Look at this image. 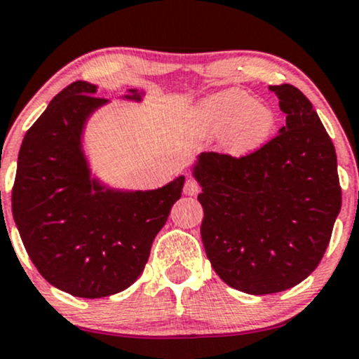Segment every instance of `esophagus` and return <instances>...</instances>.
<instances>
[{"instance_id":"1","label":"esophagus","mask_w":359,"mask_h":359,"mask_svg":"<svg viewBox=\"0 0 359 359\" xmlns=\"http://www.w3.org/2000/svg\"><path fill=\"white\" fill-rule=\"evenodd\" d=\"M184 192H185V196H197V194L201 192V185H198L197 180L187 179V182H185V187H184Z\"/></svg>"}]
</instances>
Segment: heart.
I'll use <instances>...</instances> for the list:
<instances>
[{
	"label": "heart",
	"instance_id": "1",
	"mask_svg": "<svg viewBox=\"0 0 359 359\" xmlns=\"http://www.w3.org/2000/svg\"><path fill=\"white\" fill-rule=\"evenodd\" d=\"M197 120L210 133H222L236 154H248L264 145L276 128L274 110L256 102L239 88H227L204 98L196 110Z\"/></svg>",
	"mask_w": 359,
	"mask_h": 359
}]
</instances>
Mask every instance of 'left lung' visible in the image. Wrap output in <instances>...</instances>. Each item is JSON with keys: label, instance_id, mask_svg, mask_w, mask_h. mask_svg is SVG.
Returning a JSON list of instances; mask_svg holds the SVG:
<instances>
[{"label": "left lung", "instance_id": "obj_1", "mask_svg": "<svg viewBox=\"0 0 359 359\" xmlns=\"http://www.w3.org/2000/svg\"><path fill=\"white\" fill-rule=\"evenodd\" d=\"M269 90L286 114L279 135L241 158L204 152L192 167L207 257L227 286L256 296L316 269L341 210L336 150L313 105L292 85Z\"/></svg>", "mask_w": 359, "mask_h": 359}]
</instances>
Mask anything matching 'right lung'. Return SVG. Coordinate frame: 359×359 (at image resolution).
I'll return each mask as SVG.
<instances>
[{
  "instance_id": "add662e5",
  "label": "right lung",
  "mask_w": 359,
  "mask_h": 359,
  "mask_svg": "<svg viewBox=\"0 0 359 359\" xmlns=\"http://www.w3.org/2000/svg\"><path fill=\"white\" fill-rule=\"evenodd\" d=\"M97 85L62 90L21 144L11 209L29 259L51 286L76 297H105L138 279L155 236L182 196L185 177L154 191L109 187L90 170L83 132L110 100ZM122 98L142 102L144 92Z\"/></svg>"
}]
</instances>
